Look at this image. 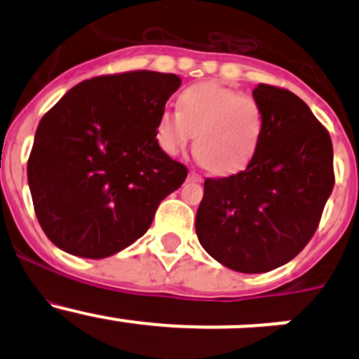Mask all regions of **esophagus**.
I'll return each mask as SVG.
<instances>
[{
    "instance_id": "esophagus-1",
    "label": "esophagus",
    "mask_w": 359,
    "mask_h": 359,
    "mask_svg": "<svg viewBox=\"0 0 359 359\" xmlns=\"http://www.w3.org/2000/svg\"><path fill=\"white\" fill-rule=\"evenodd\" d=\"M187 180H191V182H201V177L198 175V173L191 172L189 177H187Z\"/></svg>"
}]
</instances>
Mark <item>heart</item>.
Returning a JSON list of instances; mask_svg holds the SVG:
<instances>
[{"mask_svg":"<svg viewBox=\"0 0 359 359\" xmlns=\"http://www.w3.org/2000/svg\"><path fill=\"white\" fill-rule=\"evenodd\" d=\"M264 130V112L255 99L219 83H198L179 97V112L165 111L156 123V140L170 156L194 139V153L208 170L233 173L255 154Z\"/></svg>","mask_w":359,"mask_h":359,"instance_id":"heart-1","label":"heart"}]
</instances>
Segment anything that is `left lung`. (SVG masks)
Returning <instances> with one entry per match:
<instances>
[{
    "instance_id": "1",
    "label": "left lung",
    "mask_w": 359,
    "mask_h": 359,
    "mask_svg": "<svg viewBox=\"0 0 359 359\" xmlns=\"http://www.w3.org/2000/svg\"><path fill=\"white\" fill-rule=\"evenodd\" d=\"M264 130L247 168L206 179L196 213L201 247L238 273H267L309 243L334 189L327 128L295 93L257 85Z\"/></svg>"
}]
</instances>
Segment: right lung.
Segmentation results:
<instances>
[{"label": "right lung", "instance_id": "1", "mask_svg": "<svg viewBox=\"0 0 359 359\" xmlns=\"http://www.w3.org/2000/svg\"><path fill=\"white\" fill-rule=\"evenodd\" d=\"M180 83L154 71L97 76L43 116L27 182L55 247L106 259L146 234L159 203L187 177L156 140L159 116Z\"/></svg>", "mask_w": 359, "mask_h": 359}]
</instances>
